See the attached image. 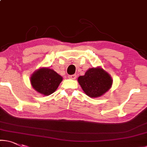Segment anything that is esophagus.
I'll list each match as a JSON object with an SVG mask.
<instances>
[{
    "mask_svg": "<svg viewBox=\"0 0 147 147\" xmlns=\"http://www.w3.org/2000/svg\"><path fill=\"white\" fill-rule=\"evenodd\" d=\"M77 78V76L76 74H74V75H69L68 76V78L69 79H71V80H76Z\"/></svg>",
    "mask_w": 147,
    "mask_h": 147,
    "instance_id": "34e87169",
    "label": "esophagus"
}]
</instances>
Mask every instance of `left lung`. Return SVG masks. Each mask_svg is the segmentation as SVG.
Listing matches in <instances>:
<instances>
[{"mask_svg": "<svg viewBox=\"0 0 147 147\" xmlns=\"http://www.w3.org/2000/svg\"><path fill=\"white\" fill-rule=\"evenodd\" d=\"M78 82L85 94L91 97L102 96L112 84L109 74L102 68H90L84 76L78 78Z\"/></svg>", "mask_w": 147, "mask_h": 147, "instance_id": "8db88e82", "label": "left lung"}]
</instances>
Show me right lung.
<instances>
[{
	"mask_svg": "<svg viewBox=\"0 0 147 147\" xmlns=\"http://www.w3.org/2000/svg\"><path fill=\"white\" fill-rule=\"evenodd\" d=\"M62 81V78L53 69L41 68L35 71L31 78L33 87L39 93L49 95L53 93Z\"/></svg>",
	"mask_w": 147,
	"mask_h": 147,
	"instance_id": "add662e5",
	"label": "right lung"
}]
</instances>
